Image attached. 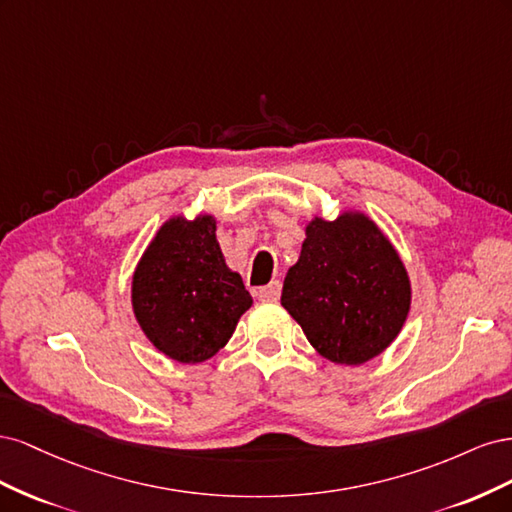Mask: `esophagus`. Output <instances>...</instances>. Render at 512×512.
<instances>
[{
  "label": "esophagus",
  "instance_id": "esophagus-1",
  "mask_svg": "<svg viewBox=\"0 0 512 512\" xmlns=\"http://www.w3.org/2000/svg\"><path fill=\"white\" fill-rule=\"evenodd\" d=\"M256 294H258L260 301H277V299H280V294H282V284L280 282H271L267 286L258 288Z\"/></svg>",
  "mask_w": 512,
  "mask_h": 512
}]
</instances>
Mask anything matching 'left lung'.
Returning a JSON list of instances; mask_svg holds the SVG:
<instances>
[{"mask_svg":"<svg viewBox=\"0 0 512 512\" xmlns=\"http://www.w3.org/2000/svg\"><path fill=\"white\" fill-rule=\"evenodd\" d=\"M412 288L393 243L361 211L305 226L282 305L307 342L337 365H363L389 348L408 318Z\"/></svg>","mask_w":512,"mask_h":512,"instance_id":"8db88e82","label":"left lung"}]
</instances>
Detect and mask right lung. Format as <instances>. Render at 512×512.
I'll return each mask as SVG.
<instances>
[{
	"label": "right lung",
	"mask_w": 512,
	"mask_h": 512,
	"mask_svg": "<svg viewBox=\"0 0 512 512\" xmlns=\"http://www.w3.org/2000/svg\"><path fill=\"white\" fill-rule=\"evenodd\" d=\"M250 307L241 275L226 267L213 215L164 222L132 275L138 327L177 363L211 359Z\"/></svg>",
	"instance_id": "obj_1"
}]
</instances>
